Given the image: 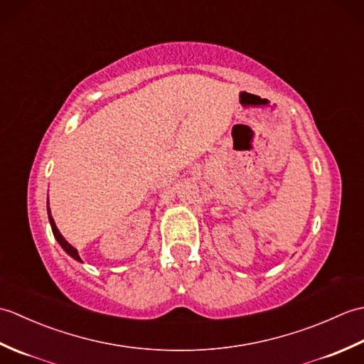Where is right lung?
<instances>
[{"label": "right lung", "mask_w": 364, "mask_h": 364, "mask_svg": "<svg viewBox=\"0 0 364 364\" xmlns=\"http://www.w3.org/2000/svg\"><path fill=\"white\" fill-rule=\"evenodd\" d=\"M48 218H50V223H51V230H53V235H54V237L58 239V242L60 244V247H63V249L70 255L72 258H75V259H78V261H81V258H80V255H78V250L75 249V247H72L70 244H68L65 239H64V236L59 233V230H58V227H56V223H54V220H53V218H51V213H50V208H48Z\"/></svg>", "instance_id": "obj_1"}]
</instances>
